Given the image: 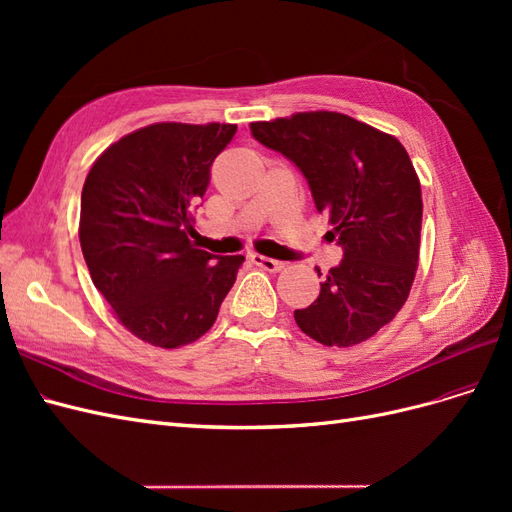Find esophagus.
<instances>
[{"instance_id":"34e87169","label":"esophagus","mask_w":512,"mask_h":512,"mask_svg":"<svg viewBox=\"0 0 512 512\" xmlns=\"http://www.w3.org/2000/svg\"><path fill=\"white\" fill-rule=\"evenodd\" d=\"M250 260L254 262L256 267H262V269H265V271H271V273H275V271H282V269H284V262H282V260L267 258V256H260V254H252V256H250Z\"/></svg>"}]
</instances>
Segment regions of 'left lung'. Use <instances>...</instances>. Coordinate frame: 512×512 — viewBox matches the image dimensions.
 <instances>
[{"label": "left lung", "instance_id": "1", "mask_svg": "<svg viewBox=\"0 0 512 512\" xmlns=\"http://www.w3.org/2000/svg\"><path fill=\"white\" fill-rule=\"evenodd\" d=\"M252 136L297 166L344 258L318 299L294 309L324 346L361 344L404 307L421 247V181L395 136L333 111L250 123ZM320 275V273H318Z\"/></svg>", "mask_w": 512, "mask_h": 512}]
</instances>
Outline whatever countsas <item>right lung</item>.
<instances>
[{
    "instance_id": "obj_1",
    "label": "right lung",
    "mask_w": 512,
    "mask_h": 512,
    "mask_svg": "<svg viewBox=\"0 0 512 512\" xmlns=\"http://www.w3.org/2000/svg\"><path fill=\"white\" fill-rule=\"evenodd\" d=\"M235 132L232 123H153L108 147L85 179L79 239L91 280L151 346L203 337L245 260L188 239L211 164Z\"/></svg>"
}]
</instances>
